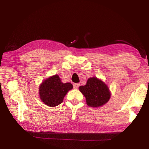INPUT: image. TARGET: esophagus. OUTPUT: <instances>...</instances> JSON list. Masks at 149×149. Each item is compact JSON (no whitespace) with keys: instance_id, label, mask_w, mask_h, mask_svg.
Masks as SVG:
<instances>
[{"instance_id":"1","label":"esophagus","mask_w":149,"mask_h":149,"mask_svg":"<svg viewBox=\"0 0 149 149\" xmlns=\"http://www.w3.org/2000/svg\"><path fill=\"white\" fill-rule=\"evenodd\" d=\"M80 84L79 83H74V84H73V86H74V88H79V86Z\"/></svg>"}]
</instances>
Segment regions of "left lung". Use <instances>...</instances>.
I'll return each instance as SVG.
<instances>
[{"label":"left lung","mask_w":149,"mask_h":149,"mask_svg":"<svg viewBox=\"0 0 149 149\" xmlns=\"http://www.w3.org/2000/svg\"><path fill=\"white\" fill-rule=\"evenodd\" d=\"M81 92L86 97L89 107H98L109 101L110 93L108 86L96 77L89 78L84 86H79Z\"/></svg>","instance_id":"8db88e82"}]
</instances>
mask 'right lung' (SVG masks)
Returning a JSON list of instances; mask_svg holds the SVG:
<instances>
[{
	"label": "right lung",
	"instance_id": "add662e5",
	"mask_svg": "<svg viewBox=\"0 0 149 149\" xmlns=\"http://www.w3.org/2000/svg\"><path fill=\"white\" fill-rule=\"evenodd\" d=\"M72 88L71 83H62L59 77L55 75L49 77L40 84V98L46 105L57 106L62 103L64 97Z\"/></svg>",
	"mask_w": 149,
	"mask_h": 149
}]
</instances>
